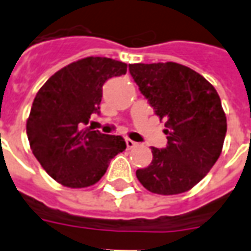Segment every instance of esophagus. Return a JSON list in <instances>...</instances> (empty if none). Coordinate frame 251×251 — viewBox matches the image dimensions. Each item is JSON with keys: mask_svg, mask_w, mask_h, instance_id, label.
<instances>
[{"mask_svg": "<svg viewBox=\"0 0 251 251\" xmlns=\"http://www.w3.org/2000/svg\"><path fill=\"white\" fill-rule=\"evenodd\" d=\"M137 145L136 141H133V140H130V138H126V147L129 148V149H131V148H134Z\"/></svg>", "mask_w": 251, "mask_h": 251, "instance_id": "1", "label": "esophagus"}]
</instances>
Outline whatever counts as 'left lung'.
I'll return each instance as SVG.
<instances>
[{"label":"left lung","mask_w":251,"mask_h":251,"mask_svg":"<svg viewBox=\"0 0 251 251\" xmlns=\"http://www.w3.org/2000/svg\"><path fill=\"white\" fill-rule=\"evenodd\" d=\"M129 72L168 136L167 147L152 148V163L137 169V179L153 194L185 192L221 156L227 131L221 98L200 74L177 63L129 64Z\"/></svg>","instance_id":"obj_1"}]
</instances>
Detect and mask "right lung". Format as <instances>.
<instances>
[{
    "label": "right lung",
    "instance_id": "1",
    "mask_svg": "<svg viewBox=\"0 0 251 251\" xmlns=\"http://www.w3.org/2000/svg\"><path fill=\"white\" fill-rule=\"evenodd\" d=\"M126 71V63L86 57L59 70L36 94L26 134L35 157L57 183L71 188L95 184L110 160L126 149L121 136L87 127L91 114H99L104 82Z\"/></svg>",
    "mask_w": 251,
    "mask_h": 251
}]
</instances>
